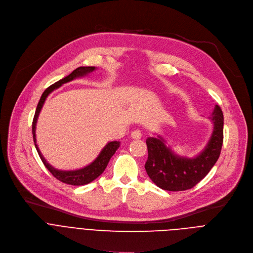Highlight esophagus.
<instances>
[{"mask_svg": "<svg viewBox=\"0 0 253 253\" xmlns=\"http://www.w3.org/2000/svg\"><path fill=\"white\" fill-rule=\"evenodd\" d=\"M131 137L132 138H134V139H138V138H141L142 137V132H141V130H133L132 132H131Z\"/></svg>", "mask_w": 253, "mask_h": 253, "instance_id": "34e87169", "label": "esophagus"}]
</instances>
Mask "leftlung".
Returning a JSON list of instances; mask_svg holds the SVG:
<instances>
[{"instance_id": "obj_1", "label": "left lung", "mask_w": 253, "mask_h": 253, "mask_svg": "<svg viewBox=\"0 0 253 253\" xmlns=\"http://www.w3.org/2000/svg\"><path fill=\"white\" fill-rule=\"evenodd\" d=\"M209 119L213 131L205 149L195 158L176 155L166 145L162 136L148 137V160L145 168L150 179L161 189L167 191H185L197 185L217 162L223 144V112L219 105Z\"/></svg>"}]
</instances>
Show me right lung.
<instances>
[{
    "label": "right lung",
    "instance_id": "right-lung-1",
    "mask_svg": "<svg viewBox=\"0 0 253 253\" xmlns=\"http://www.w3.org/2000/svg\"><path fill=\"white\" fill-rule=\"evenodd\" d=\"M95 70V67L94 66H82V67H78L76 68L75 70L72 71V73H70L68 76L60 79L59 81L55 82L54 84H52V85H50L42 94L39 102H38V105H37V108H36V111H35V116H34V119H33V124H32V133H33V139H34V144H35V147H36V150L38 152V155L40 157V159L42 160L44 166L47 168L48 171L56 178L57 180L65 183V184H69V185H73V186H80V185H85V184H88L90 182H92L93 180H95L98 176H100L103 171L105 170V168L110 160V158L115 155L116 151L120 148V142H109L103 149L102 151L100 152V154L98 155V157L88 166L82 168V169H79V170H75V171H60V170H57L55 169L54 167H52L46 160L45 158L42 156L39 148H38V145H37V142H36V124H37V120H38V117H39V114L40 111L42 109V106L47 98V96L53 91L55 90L56 88L60 87L62 84L64 83H67L75 78H78V77H82V76H85L87 75L88 73L92 72Z\"/></svg>",
    "mask_w": 253,
    "mask_h": 253
}]
</instances>
